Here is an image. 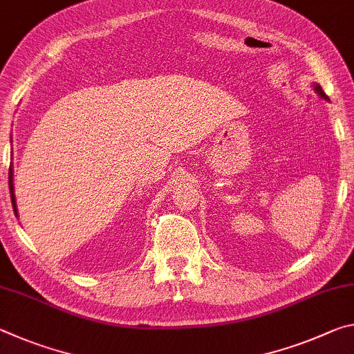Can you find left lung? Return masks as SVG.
I'll return each instance as SVG.
<instances>
[{"mask_svg": "<svg viewBox=\"0 0 354 354\" xmlns=\"http://www.w3.org/2000/svg\"><path fill=\"white\" fill-rule=\"evenodd\" d=\"M313 88H314V91H315V93L317 95H319V97H322L323 100H325V101H329V98H328V95L325 93V92H323V88L320 87V84H317V82H314L313 84Z\"/></svg>", "mask_w": 354, "mask_h": 354, "instance_id": "1", "label": "left lung"}]
</instances>
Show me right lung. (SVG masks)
Instances as JSON below:
<instances>
[{"label":"right lung","instance_id":"add662e5","mask_svg":"<svg viewBox=\"0 0 354 354\" xmlns=\"http://www.w3.org/2000/svg\"><path fill=\"white\" fill-rule=\"evenodd\" d=\"M12 142V139H10ZM9 190H10V200H12V207H14V212L17 217H19V209H17V201H15V190H14V169H9Z\"/></svg>","mask_w":354,"mask_h":354}]
</instances>
